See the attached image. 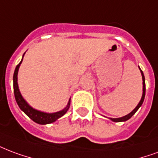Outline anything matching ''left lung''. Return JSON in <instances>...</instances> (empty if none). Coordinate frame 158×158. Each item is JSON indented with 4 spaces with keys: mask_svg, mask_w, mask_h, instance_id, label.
Returning <instances> with one entry per match:
<instances>
[{
    "mask_svg": "<svg viewBox=\"0 0 158 158\" xmlns=\"http://www.w3.org/2000/svg\"><path fill=\"white\" fill-rule=\"evenodd\" d=\"M140 69V68H139ZM141 70V69H140ZM141 75H142V80H143V93H142V97H141V100H140V102H139V104L137 105V106L135 107L134 110H133L131 112L130 114H128V115H125V116H123V117H121V118H110V120L113 121H115V122H121V121H127V120H129L130 118L134 114H135V112L137 111V110H138L139 108H140V106L142 105V103H143V101H144V98H145V94H146V85H145V77H144V74H143V72L141 70Z\"/></svg>",
    "mask_w": 158,
    "mask_h": 158,
    "instance_id": "8db88e82",
    "label": "left lung"
}]
</instances>
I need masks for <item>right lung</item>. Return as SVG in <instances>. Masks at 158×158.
I'll return each instance as SVG.
<instances>
[{"label":"right lung","mask_w":158,"mask_h":158,"mask_svg":"<svg viewBox=\"0 0 158 158\" xmlns=\"http://www.w3.org/2000/svg\"><path fill=\"white\" fill-rule=\"evenodd\" d=\"M23 56H24V54H23ZM23 59H22V61L20 62L19 64L17 65L13 75L14 95H15V99H16V101H17V105H18L20 109L25 113L26 115H27L29 118H31V120L34 121V122H36V123L41 124V125H45V124H49L52 123V122H54L56 120H58V118H60L61 116H63V115L68 111V110H69L70 106V100L69 101L68 106H66L63 110L56 112V113L48 114V113H44V112L39 111V110H35V109L31 108V106H29L28 104L26 102L25 100H24V99L23 98L22 94L20 93L19 89H18V85H17V73H18L20 64H22V62H23Z\"/></svg>","instance_id":"right-lung-1"}]
</instances>
